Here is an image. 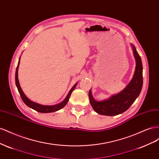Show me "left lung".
Returning a JSON list of instances; mask_svg holds the SVG:
<instances>
[{
    "label": "left lung",
    "instance_id": "obj_1",
    "mask_svg": "<svg viewBox=\"0 0 159 159\" xmlns=\"http://www.w3.org/2000/svg\"><path fill=\"white\" fill-rule=\"evenodd\" d=\"M136 67L132 80L121 92L113 95L103 101H96L89 91V98L91 107L96 113L107 116H114L127 111L140 94L143 87V65L140 56L135 47L131 44Z\"/></svg>",
    "mask_w": 159,
    "mask_h": 159
}]
</instances>
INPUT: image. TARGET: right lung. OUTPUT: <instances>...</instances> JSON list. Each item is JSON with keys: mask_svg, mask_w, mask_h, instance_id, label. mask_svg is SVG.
Segmentation results:
<instances>
[{"mask_svg": "<svg viewBox=\"0 0 159 159\" xmlns=\"http://www.w3.org/2000/svg\"><path fill=\"white\" fill-rule=\"evenodd\" d=\"M20 57L19 58V61H18V66L16 67V74H15V81H16V85L17 87V89L18 90V92L20 93L21 98L22 99V101L24 102L28 107H29L30 108H32V109L40 113H52V112H55L61 109H62L63 107H65V105L68 103V100L70 99V95L71 94V92L73 91L75 89V88L76 87V85L78 84H75L72 88L70 89V91H69L68 94L67 95L66 98H65V99L61 102V103L56 104V105H41L36 102H34L32 101H31L30 99H28L26 95L25 94V93L23 92V91L20 87V84H19V81H18V66L19 64H20Z\"/></svg>", "mask_w": 159, "mask_h": 159, "instance_id": "obj_1", "label": "right lung"}]
</instances>
